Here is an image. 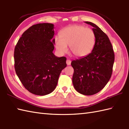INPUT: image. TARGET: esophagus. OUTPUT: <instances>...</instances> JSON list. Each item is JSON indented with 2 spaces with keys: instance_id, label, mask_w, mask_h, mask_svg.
<instances>
[{
  "instance_id": "34e87169",
  "label": "esophagus",
  "mask_w": 129,
  "mask_h": 129,
  "mask_svg": "<svg viewBox=\"0 0 129 129\" xmlns=\"http://www.w3.org/2000/svg\"><path fill=\"white\" fill-rule=\"evenodd\" d=\"M66 63H67V65H70L71 64V61L70 59H67V61H66Z\"/></svg>"
}]
</instances>
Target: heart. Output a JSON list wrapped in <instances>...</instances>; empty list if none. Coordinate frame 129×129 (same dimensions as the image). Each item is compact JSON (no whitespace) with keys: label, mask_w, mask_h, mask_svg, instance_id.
Returning <instances> with one entry per match:
<instances>
[{"label":"heart","mask_w":129,"mask_h":129,"mask_svg":"<svg viewBox=\"0 0 129 129\" xmlns=\"http://www.w3.org/2000/svg\"><path fill=\"white\" fill-rule=\"evenodd\" d=\"M55 42L59 53L66 52L68 45L73 55L78 57H84L93 49L95 42V34L91 28L82 25H71L61 30L60 37L55 36Z\"/></svg>","instance_id":"b5f03b06"}]
</instances>
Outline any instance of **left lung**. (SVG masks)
<instances>
[{"mask_svg": "<svg viewBox=\"0 0 129 129\" xmlns=\"http://www.w3.org/2000/svg\"><path fill=\"white\" fill-rule=\"evenodd\" d=\"M85 23L93 27L95 42L90 53L71 62L74 69L72 82L78 93L91 95L103 89L109 81L115 55L108 36L95 24Z\"/></svg>", "mask_w": 129, "mask_h": 129, "instance_id": "1", "label": "left lung"}]
</instances>
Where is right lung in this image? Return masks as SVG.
I'll return each mask as SVG.
<instances>
[{
	"label": "right lung",
	"instance_id": "1",
	"mask_svg": "<svg viewBox=\"0 0 129 129\" xmlns=\"http://www.w3.org/2000/svg\"><path fill=\"white\" fill-rule=\"evenodd\" d=\"M54 25H34L22 34L14 50L15 72L24 87L30 93L45 95L56 88L66 58L53 53Z\"/></svg>",
	"mask_w": 129,
	"mask_h": 129
}]
</instances>
